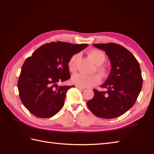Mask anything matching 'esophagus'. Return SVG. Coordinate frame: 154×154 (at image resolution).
Here are the masks:
<instances>
[{
    "label": "esophagus",
    "mask_w": 154,
    "mask_h": 154,
    "mask_svg": "<svg viewBox=\"0 0 154 154\" xmlns=\"http://www.w3.org/2000/svg\"><path fill=\"white\" fill-rule=\"evenodd\" d=\"M75 87H77V88H79V89H82V90H84V89H85L84 87H82L79 86V85H75Z\"/></svg>",
    "instance_id": "obj_1"
}]
</instances>
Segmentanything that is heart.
Here are the masks:
<instances>
[{"mask_svg": "<svg viewBox=\"0 0 154 154\" xmlns=\"http://www.w3.org/2000/svg\"><path fill=\"white\" fill-rule=\"evenodd\" d=\"M89 55L94 63L97 65H102L106 60V56L103 51L97 50H91L89 52ZM79 54H75L72 55L68 61V69L70 71L73 72L76 69V63L79 58ZM99 70H101L99 69ZM71 81L76 85L82 87H89L100 83V77L97 74L85 75L80 73H76L72 75Z\"/></svg>", "mask_w": 154, "mask_h": 154, "instance_id": "1", "label": "heart"}]
</instances>
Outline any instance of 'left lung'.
<instances>
[{
	"label": "left lung",
	"mask_w": 154,
	"mask_h": 154,
	"mask_svg": "<svg viewBox=\"0 0 154 154\" xmlns=\"http://www.w3.org/2000/svg\"><path fill=\"white\" fill-rule=\"evenodd\" d=\"M109 57L110 73L100 87L106 91L93 89L94 97L87 102L94 115L103 119H114L131 109L141 91L143 79L140 64L134 55L119 44H93Z\"/></svg>",
	"instance_id": "1"
}]
</instances>
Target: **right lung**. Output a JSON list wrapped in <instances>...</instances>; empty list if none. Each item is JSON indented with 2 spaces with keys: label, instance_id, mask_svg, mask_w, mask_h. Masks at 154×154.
Here are the masks:
<instances>
[{
  "label": "right lung",
  "instance_id": "1",
  "mask_svg": "<svg viewBox=\"0 0 154 154\" xmlns=\"http://www.w3.org/2000/svg\"><path fill=\"white\" fill-rule=\"evenodd\" d=\"M88 44L56 42L38 48L25 60L18 81L19 95L24 106L39 118H50L64 105L66 93L72 86H58L70 79L68 61Z\"/></svg>",
  "mask_w": 154,
  "mask_h": 154
}]
</instances>
